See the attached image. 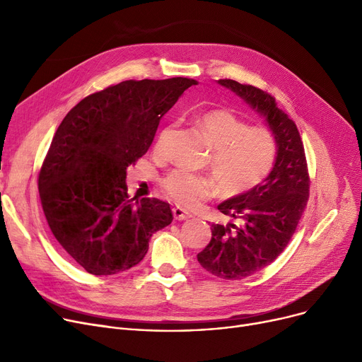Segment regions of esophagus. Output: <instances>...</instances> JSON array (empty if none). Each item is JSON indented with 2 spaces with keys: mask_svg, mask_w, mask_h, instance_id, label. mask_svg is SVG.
Instances as JSON below:
<instances>
[{
  "mask_svg": "<svg viewBox=\"0 0 362 362\" xmlns=\"http://www.w3.org/2000/svg\"><path fill=\"white\" fill-rule=\"evenodd\" d=\"M173 217L176 220H187V218H191V214L186 213L183 208H180V206H175L173 208Z\"/></svg>",
  "mask_w": 362,
  "mask_h": 362,
  "instance_id": "34e87169",
  "label": "esophagus"
}]
</instances>
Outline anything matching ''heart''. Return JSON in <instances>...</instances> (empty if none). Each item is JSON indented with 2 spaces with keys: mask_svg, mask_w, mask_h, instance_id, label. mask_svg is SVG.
Here are the masks:
<instances>
[{
  "mask_svg": "<svg viewBox=\"0 0 362 362\" xmlns=\"http://www.w3.org/2000/svg\"><path fill=\"white\" fill-rule=\"evenodd\" d=\"M195 122L211 145L208 164L223 197L233 198L250 192L269 176L277 157V144L269 129L248 126L227 110L199 112ZM161 148L160 139L158 152ZM161 186L171 201L185 208L195 206L214 192L210 177L183 168L170 171Z\"/></svg>",
  "mask_w": 362,
  "mask_h": 362,
  "instance_id": "obj_1",
  "label": "heart"
}]
</instances>
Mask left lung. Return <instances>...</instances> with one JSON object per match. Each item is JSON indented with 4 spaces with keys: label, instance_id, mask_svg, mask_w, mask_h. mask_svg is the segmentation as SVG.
<instances>
[{
    "label": "left lung",
    "instance_id": "obj_1",
    "mask_svg": "<svg viewBox=\"0 0 362 362\" xmlns=\"http://www.w3.org/2000/svg\"><path fill=\"white\" fill-rule=\"evenodd\" d=\"M218 83L261 114L277 144L276 163L265 180L217 206L240 224H213L210 243L197 255L206 272L239 280L267 267L286 248L308 202L310 176L298 127L272 95L232 79Z\"/></svg>",
    "mask_w": 362,
    "mask_h": 362
}]
</instances>
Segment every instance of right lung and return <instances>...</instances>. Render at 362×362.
Segmentation results:
<instances>
[{"label":"right lung","instance_id":"obj_1","mask_svg":"<svg viewBox=\"0 0 362 362\" xmlns=\"http://www.w3.org/2000/svg\"><path fill=\"white\" fill-rule=\"evenodd\" d=\"M197 81H124L88 95L57 129L37 189L54 238L95 276L139 264L173 220L157 198H129L126 170L154 141L161 117Z\"/></svg>","mask_w":362,"mask_h":362}]
</instances>
